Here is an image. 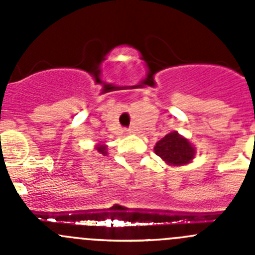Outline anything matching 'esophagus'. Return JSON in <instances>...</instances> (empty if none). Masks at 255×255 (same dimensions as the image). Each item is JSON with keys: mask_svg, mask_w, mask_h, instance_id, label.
I'll return each instance as SVG.
<instances>
[{"mask_svg": "<svg viewBox=\"0 0 255 255\" xmlns=\"http://www.w3.org/2000/svg\"><path fill=\"white\" fill-rule=\"evenodd\" d=\"M127 134H134V129H133V128H129V129H127Z\"/></svg>", "mask_w": 255, "mask_h": 255, "instance_id": "esophagus-1", "label": "esophagus"}]
</instances>
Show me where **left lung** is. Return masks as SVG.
<instances>
[{"instance_id":"left-lung-1","label":"left lung","mask_w":255,"mask_h":255,"mask_svg":"<svg viewBox=\"0 0 255 255\" xmlns=\"http://www.w3.org/2000/svg\"><path fill=\"white\" fill-rule=\"evenodd\" d=\"M154 153L168 165L182 166L190 164L196 155V148L187 138L174 130L161 138L154 146Z\"/></svg>"}]
</instances>
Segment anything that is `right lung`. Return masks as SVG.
I'll return each instance as SVG.
<instances>
[{
  "mask_svg": "<svg viewBox=\"0 0 255 255\" xmlns=\"http://www.w3.org/2000/svg\"><path fill=\"white\" fill-rule=\"evenodd\" d=\"M95 149H96V151L99 154H102V155H107V145L105 143H97L96 145H95Z\"/></svg>",
  "mask_w": 255,
  "mask_h": 255,
  "instance_id": "add662e5",
  "label": "right lung"
}]
</instances>
